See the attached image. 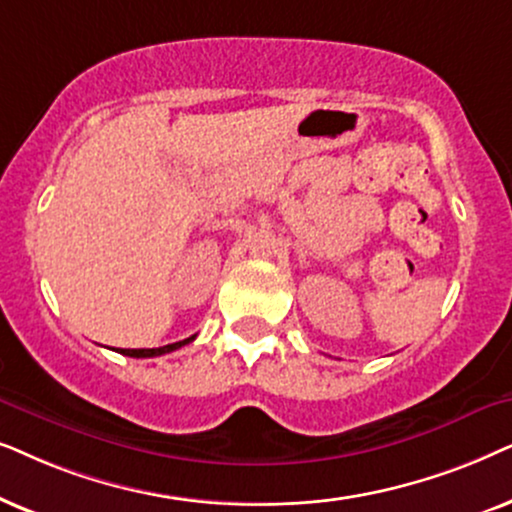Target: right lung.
Listing matches in <instances>:
<instances>
[{
    "label": "right lung",
    "mask_w": 512,
    "mask_h": 512,
    "mask_svg": "<svg viewBox=\"0 0 512 512\" xmlns=\"http://www.w3.org/2000/svg\"><path fill=\"white\" fill-rule=\"evenodd\" d=\"M194 337L182 339V342H175V344H168V346H159V349H119V353H124V356H131V358H154V356H163V353H170V351L180 349V346H185V344L192 342Z\"/></svg>",
    "instance_id": "add662e5"
}]
</instances>
